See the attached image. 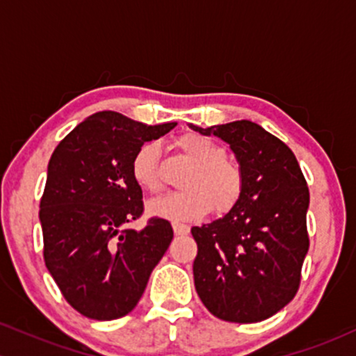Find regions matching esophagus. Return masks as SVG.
Here are the masks:
<instances>
[{
	"instance_id": "1",
	"label": "esophagus",
	"mask_w": 356,
	"mask_h": 356,
	"mask_svg": "<svg viewBox=\"0 0 356 356\" xmlns=\"http://www.w3.org/2000/svg\"><path fill=\"white\" fill-rule=\"evenodd\" d=\"M172 227H174V234H175V236H186V234H189V226H186V224L174 222Z\"/></svg>"
}]
</instances>
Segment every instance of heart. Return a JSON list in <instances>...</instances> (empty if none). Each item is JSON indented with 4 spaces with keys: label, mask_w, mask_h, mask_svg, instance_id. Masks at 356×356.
<instances>
[{
    "label": "heart",
    "mask_w": 356,
    "mask_h": 356,
    "mask_svg": "<svg viewBox=\"0 0 356 356\" xmlns=\"http://www.w3.org/2000/svg\"><path fill=\"white\" fill-rule=\"evenodd\" d=\"M175 147L194 164L182 182L186 191L155 199L149 204V214L172 222L197 220L211 211L218 216L227 214L243 195L244 175L238 164L227 161L226 147L199 134H184L175 140ZM130 174L137 186L150 194L162 191L157 145L138 147Z\"/></svg>",
    "instance_id": "1"
}]
</instances>
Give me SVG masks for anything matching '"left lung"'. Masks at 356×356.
<instances>
[{"label":"left lung","mask_w":356,"mask_h":356,"mask_svg":"<svg viewBox=\"0 0 356 356\" xmlns=\"http://www.w3.org/2000/svg\"><path fill=\"white\" fill-rule=\"evenodd\" d=\"M192 129L226 140L244 175L239 202L222 219L191 229L195 291L219 320L263 321L300 288L309 248L308 184L293 150L254 122Z\"/></svg>","instance_id":"left-lung-1"}]
</instances>
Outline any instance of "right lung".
I'll return each mask as SVG.
<instances>
[{"mask_svg":"<svg viewBox=\"0 0 356 356\" xmlns=\"http://www.w3.org/2000/svg\"><path fill=\"white\" fill-rule=\"evenodd\" d=\"M177 124L145 125L112 110L83 120L56 145L40 220L48 271L72 308L92 320L125 316L144 295L150 273L174 238L169 220L144 214L130 174L138 147Z\"/></svg>","mask_w":356,"mask_h":356,"instance_id":"1","label":"right lung"}]
</instances>
